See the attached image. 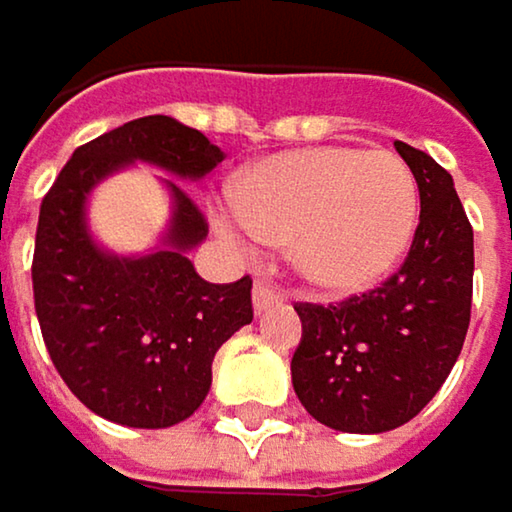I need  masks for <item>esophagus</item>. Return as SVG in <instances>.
I'll use <instances>...</instances> for the list:
<instances>
[{"mask_svg": "<svg viewBox=\"0 0 512 512\" xmlns=\"http://www.w3.org/2000/svg\"><path fill=\"white\" fill-rule=\"evenodd\" d=\"M277 304H283V292L274 283H268V280H256V286H253V307H256V313H265V310H271Z\"/></svg>", "mask_w": 512, "mask_h": 512, "instance_id": "34e87169", "label": "esophagus"}]
</instances>
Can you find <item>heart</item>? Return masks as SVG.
Returning a JSON list of instances; mask_svg holds the SVG:
<instances>
[{"label": "heart", "mask_w": 512, "mask_h": 512, "mask_svg": "<svg viewBox=\"0 0 512 512\" xmlns=\"http://www.w3.org/2000/svg\"><path fill=\"white\" fill-rule=\"evenodd\" d=\"M232 205L214 223L235 250L286 241L307 283L361 292L408 250L420 196L399 154L322 145L256 163L232 184Z\"/></svg>", "instance_id": "b5f03b06"}]
</instances>
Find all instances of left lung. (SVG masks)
<instances>
[{
  "label": "left lung",
  "mask_w": 512,
  "mask_h": 512,
  "mask_svg": "<svg viewBox=\"0 0 512 512\" xmlns=\"http://www.w3.org/2000/svg\"><path fill=\"white\" fill-rule=\"evenodd\" d=\"M420 190V223L402 268L340 304H295L301 405L340 432L408 423L450 376L471 322L474 232L453 178L426 151L393 142Z\"/></svg>",
  "instance_id": "obj_1"
}]
</instances>
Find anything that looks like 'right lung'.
<instances>
[{"instance_id":"add662e5","label":"right lung","mask_w":512,"mask_h":512,"mask_svg":"<svg viewBox=\"0 0 512 512\" xmlns=\"http://www.w3.org/2000/svg\"><path fill=\"white\" fill-rule=\"evenodd\" d=\"M133 160L196 181L223 151L169 116L133 119L80 145L41 202L32 289L50 361L71 393L113 423L166 429L202 405L217 349L253 322V280L208 283L196 274L187 250L208 235V223L169 178L172 220L154 253L98 247L86 199Z\"/></svg>"}]
</instances>
